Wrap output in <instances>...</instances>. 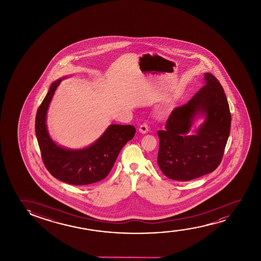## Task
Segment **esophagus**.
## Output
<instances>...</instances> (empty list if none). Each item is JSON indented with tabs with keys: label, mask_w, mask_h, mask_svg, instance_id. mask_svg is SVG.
<instances>
[{
	"label": "esophagus",
	"mask_w": 261,
	"mask_h": 261,
	"mask_svg": "<svg viewBox=\"0 0 261 261\" xmlns=\"http://www.w3.org/2000/svg\"><path fill=\"white\" fill-rule=\"evenodd\" d=\"M148 131H149V127H148L147 124H143V125H140L139 132L141 133V134L144 135V134L148 133Z\"/></svg>",
	"instance_id": "esophagus-1"
}]
</instances>
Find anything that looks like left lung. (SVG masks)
I'll return each mask as SVG.
<instances>
[{"label": "left lung", "instance_id": "8db88e82", "mask_svg": "<svg viewBox=\"0 0 261 261\" xmlns=\"http://www.w3.org/2000/svg\"><path fill=\"white\" fill-rule=\"evenodd\" d=\"M205 85L182 107L175 108L165 130L158 131V165L168 178L189 181L214 171L221 162L231 128L228 101L220 83L211 73ZM203 118L196 132L194 122Z\"/></svg>", "mask_w": 261, "mask_h": 261}]
</instances>
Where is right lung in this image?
<instances>
[{
    "label": "right lung",
    "instance_id": "1",
    "mask_svg": "<svg viewBox=\"0 0 261 261\" xmlns=\"http://www.w3.org/2000/svg\"><path fill=\"white\" fill-rule=\"evenodd\" d=\"M63 76L50 85L36 117V135L43 163L55 178L74 186H86L105 178L125 143L132 139L136 128L131 125L112 124L89 146L70 149L59 145L47 129V111Z\"/></svg>",
    "mask_w": 261,
    "mask_h": 261
}]
</instances>
